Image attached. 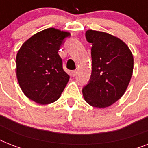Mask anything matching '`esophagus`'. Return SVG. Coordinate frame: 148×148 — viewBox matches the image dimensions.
<instances>
[{
    "instance_id": "obj_1",
    "label": "esophagus",
    "mask_w": 148,
    "mask_h": 148,
    "mask_svg": "<svg viewBox=\"0 0 148 148\" xmlns=\"http://www.w3.org/2000/svg\"><path fill=\"white\" fill-rule=\"evenodd\" d=\"M71 74H72V75H73V76L75 77L77 74V70H74V71H72Z\"/></svg>"
}]
</instances>
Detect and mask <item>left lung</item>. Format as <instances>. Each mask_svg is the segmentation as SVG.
<instances>
[{
    "label": "left lung",
    "instance_id": "8db88e82",
    "mask_svg": "<svg viewBox=\"0 0 148 148\" xmlns=\"http://www.w3.org/2000/svg\"><path fill=\"white\" fill-rule=\"evenodd\" d=\"M86 39L92 44V72L82 89L84 100L95 108L109 107L123 96L134 68L131 51L119 38L88 30Z\"/></svg>",
    "mask_w": 148,
    "mask_h": 148
}]
</instances>
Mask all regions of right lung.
Instances as JSON below:
<instances>
[{
  "mask_svg": "<svg viewBox=\"0 0 148 148\" xmlns=\"http://www.w3.org/2000/svg\"><path fill=\"white\" fill-rule=\"evenodd\" d=\"M70 36L57 29H45L29 38L17 52V81L24 95L36 103H53L67 85L70 76L63 69L58 51Z\"/></svg>",
  "mask_w": 148,
  "mask_h": 148,
  "instance_id": "right-lung-1",
  "label": "right lung"
}]
</instances>
